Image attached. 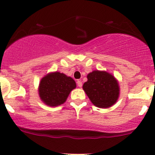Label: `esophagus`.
I'll return each instance as SVG.
<instances>
[{
	"label": "esophagus",
	"mask_w": 155,
	"mask_h": 155,
	"mask_svg": "<svg viewBox=\"0 0 155 155\" xmlns=\"http://www.w3.org/2000/svg\"><path fill=\"white\" fill-rule=\"evenodd\" d=\"M77 85L79 87H81V86H82V82L80 80H78L77 81Z\"/></svg>",
	"instance_id": "obj_1"
}]
</instances>
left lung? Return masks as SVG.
<instances>
[{"instance_id": "obj_1", "label": "left lung", "mask_w": 155, "mask_h": 155, "mask_svg": "<svg viewBox=\"0 0 155 155\" xmlns=\"http://www.w3.org/2000/svg\"><path fill=\"white\" fill-rule=\"evenodd\" d=\"M83 90L93 105L109 108L115 104L120 95L118 81L115 76L104 71H93L87 76Z\"/></svg>"}]
</instances>
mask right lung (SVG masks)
Returning a JSON list of instances; mask_svg holds the SVG:
<instances>
[{
	"instance_id": "obj_1",
	"label": "right lung",
	"mask_w": 155,
	"mask_h": 155,
	"mask_svg": "<svg viewBox=\"0 0 155 155\" xmlns=\"http://www.w3.org/2000/svg\"><path fill=\"white\" fill-rule=\"evenodd\" d=\"M76 87L75 81L62 73L55 71L42 77L38 87L41 101L49 107H57L66 101L70 93Z\"/></svg>"
}]
</instances>
